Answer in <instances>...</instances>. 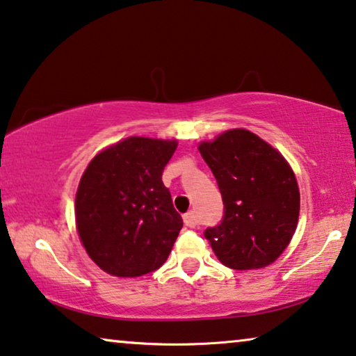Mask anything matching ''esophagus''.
I'll use <instances>...</instances> for the list:
<instances>
[{
	"instance_id": "1",
	"label": "esophagus",
	"mask_w": 356,
	"mask_h": 356,
	"mask_svg": "<svg viewBox=\"0 0 356 356\" xmlns=\"http://www.w3.org/2000/svg\"><path fill=\"white\" fill-rule=\"evenodd\" d=\"M184 222H185V226H188V227H197V216H195V213L193 211L185 213Z\"/></svg>"
}]
</instances>
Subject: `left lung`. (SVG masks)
<instances>
[{
  "label": "left lung",
  "mask_w": 356,
  "mask_h": 356,
  "mask_svg": "<svg viewBox=\"0 0 356 356\" xmlns=\"http://www.w3.org/2000/svg\"><path fill=\"white\" fill-rule=\"evenodd\" d=\"M198 149L224 203L221 222L204 230L219 261L238 271L276 261L298 222L300 192L292 168L245 129L227 130Z\"/></svg>",
  "instance_id": "left-lung-1"
}]
</instances>
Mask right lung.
I'll list each match as a JSON object with an SVG mask.
<instances>
[{"label":"right lung","mask_w":356,"mask_h":356,"mask_svg":"<svg viewBox=\"0 0 356 356\" xmlns=\"http://www.w3.org/2000/svg\"><path fill=\"white\" fill-rule=\"evenodd\" d=\"M176 140L129 137L97 154L76 195L77 230L103 271L137 277L166 261L182 218L163 184Z\"/></svg>","instance_id":"1"}]
</instances>
